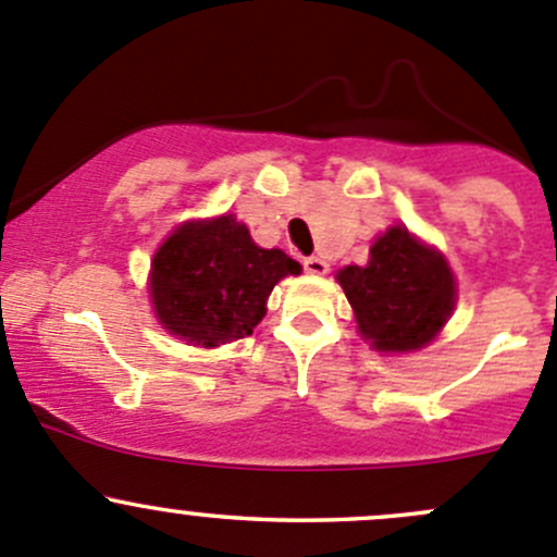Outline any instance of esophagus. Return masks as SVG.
<instances>
[{
	"mask_svg": "<svg viewBox=\"0 0 557 557\" xmlns=\"http://www.w3.org/2000/svg\"><path fill=\"white\" fill-rule=\"evenodd\" d=\"M305 269L310 274H325V272H329V263H325L323 258L310 256V258H305Z\"/></svg>",
	"mask_w": 557,
	"mask_h": 557,
	"instance_id": "34e87169",
	"label": "esophagus"
}]
</instances>
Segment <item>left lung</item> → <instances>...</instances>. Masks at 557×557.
<instances>
[{"mask_svg": "<svg viewBox=\"0 0 557 557\" xmlns=\"http://www.w3.org/2000/svg\"><path fill=\"white\" fill-rule=\"evenodd\" d=\"M358 331L380 352H412L429 345L455 310V277L445 256L407 226L374 239L367 267L336 272Z\"/></svg>", "mask_w": 557, "mask_h": 557, "instance_id": "8db88e82", "label": "left lung"}]
</instances>
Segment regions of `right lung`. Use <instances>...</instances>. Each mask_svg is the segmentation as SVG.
Returning <instances> with one entry per match:
<instances>
[{
  "label": "right lung",
  "mask_w": 557,
  "mask_h": 557,
  "mask_svg": "<svg viewBox=\"0 0 557 557\" xmlns=\"http://www.w3.org/2000/svg\"><path fill=\"white\" fill-rule=\"evenodd\" d=\"M301 274L299 261L252 243L234 215L177 226L150 263L159 323L188 345L218 347L250 336L274 285Z\"/></svg>",
  "instance_id": "right-lung-1"
}]
</instances>
